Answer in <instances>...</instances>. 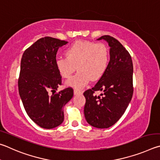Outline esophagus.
<instances>
[{"label": "esophagus", "mask_w": 160, "mask_h": 160, "mask_svg": "<svg viewBox=\"0 0 160 160\" xmlns=\"http://www.w3.org/2000/svg\"><path fill=\"white\" fill-rule=\"evenodd\" d=\"M74 95L81 94V93H82V91H80V90H78V89H74Z\"/></svg>", "instance_id": "34e87169"}]
</instances>
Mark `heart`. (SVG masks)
Instances as JSON below:
<instances>
[{"label":"heart","mask_w":160,"mask_h":160,"mask_svg":"<svg viewBox=\"0 0 160 160\" xmlns=\"http://www.w3.org/2000/svg\"><path fill=\"white\" fill-rule=\"evenodd\" d=\"M65 55L67 58H57L56 67L64 78L71 77L77 67V74L67 82V85L77 88L87 84L91 78L97 80L101 77L108 68L110 58L104 43L87 41L72 44L65 50Z\"/></svg>","instance_id":"b5f03b06"}]
</instances>
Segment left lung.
Here are the masks:
<instances>
[{
	"label": "left lung",
	"instance_id": "obj_1",
	"mask_svg": "<svg viewBox=\"0 0 160 160\" xmlns=\"http://www.w3.org/2000/svg\"><path fill=\"white\" fill-rule=\"evenodd\" d=\"M101 39L110 47V60L94 87L83 93V111L86 120L92 127L107 128L121 118L132 98L133 62L129 52L116 38L105 35L97 40ZM98 90L104 93L96 97L94 93Z\"/></svg>",
	"mask_w": 160,
	"mask_h": 160
}]
</instances>
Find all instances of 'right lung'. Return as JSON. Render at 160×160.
I'll list each match as a JSON object with an SVG mask.
<instances>
[{
  "label": "right lung",
  "mask_w": 160,
  "mask_h": 160,
  "mask_svg": "<svg viewBox=\"0 0 160 160\" xmlns=\"http://www.w3.org/2000/svg\"><path fill=\"white\" fill-rule=\"evenodd\" d=\"M67 43L50 36L41 38L25 50L21 60L18 88L24 108L33 122L47 129L63 122V108L74 95L71 87L56 92L62 85L56 54Z\"/></svg>",
  "instance_id": "1"
}]
</instances>
